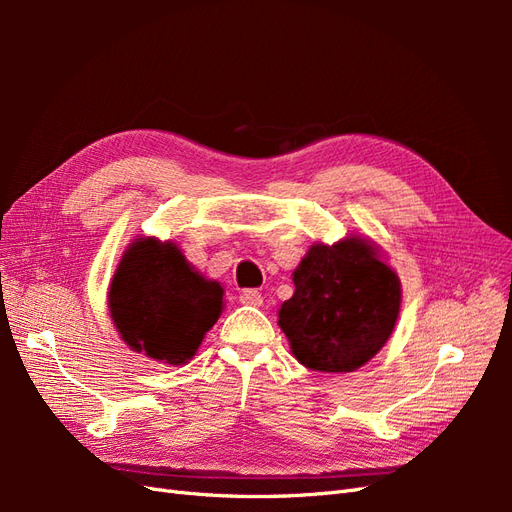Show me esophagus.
I'll return each instance as SVG.
<instances>
[{
	"instance_id": "obj_1",
	"label": "esophagus",
	"mask_w": 512,
	"mask_h": 512,
	"mask_svg": "<svg viewBox=\"0 0 512 512\" xmlns=\"http://www.w3.org/2000/svg\"><path fill=\"white\" fill-rule=\"evenodd\" d=\"M239 301L243 305H254V307H260L262 305V294L258 290H243Z\"/></svg>"
}]
</instances>
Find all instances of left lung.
I'll return each instance as SVG.
<instances>
[{
	"label": "left lung",
	"mask_w": 512,
	"mask_h": 512,
	"mask_svg": "<svg viewBox=\"0 0 512 512\" xmlns=\"http://www.w3.org/2000/svg\"><path fill=\"white\" fill-rule=\"evenodd\" d=\"M292 282L294 294L282 303L277 324L301 365L348 374L389 342L401 282L378 243L348 235L333 245H309Z\"/></svg>",
	"instance_id": "obj_1"
}]
</instances>
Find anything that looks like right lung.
<instances>
[{
    "instance_id": "right-lung-1",
    "label": "right lung",
    "mask_w": 512,
    "mask_h": 512,
    "mask_svg": "<svg viewBox=\"0 0 512 512\" xmlns=\"http://www.w3.org/2000/svg\"><path fill=\"white\" fill-rule=\"evenodd\" d=\"M108 312L119 337L138 354L185 365L224 309V288L209 280L173 241L136 237L108 286Z\"/></svg>"
}]
</instances>
